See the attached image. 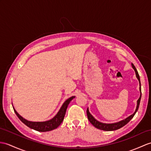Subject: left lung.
<instances>
[{"label": "left lung", "mask_w": 151, "mask_h": 151, "mask_svg": "<svg viewBox=\"0 0 151 151\" xmlns=\"http://www.w3.org/2000/svg\"><path fill=\"white\" fill-rule=\"evenodd\" d=\"M132 68L134 69L135 73H136V75L137 78L138 80V81L139 82V91H140V96L139 98V99L137 101V106H136V111L134 113H133L132 115L129 116L128 118L124 120H122L119 122H117V123H114V124H104V123H101V122L97 121L95 118H94L93 116L90 114L88 108L87 109V118H88L89 121L91 122L93 126H94L96 128L100 129V130H103V131H114V130H117V129H120L121 127H124V125L127 124L128 122L130 121L131 119L134 117V114H136V112H137L139 106V103H140V100H141V97H142V91H141V84H140V79H139V76L138 73L136 70L135 66L134 64H132Z\"/></svg>", "instance_id": "1"}]
</instances>
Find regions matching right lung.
<instances>
[{
    "label": "right lung",
    "mask_w": 151,
    "mask_h": 151,
    "mask_svg": "<svg viewBox=\"0 0 151 151\" xmlns=\"http://www.w3.org/2000/svg\"><path fill=\"white\" fill-rule=\"evenodd\" d=\"M74 98L75 96H71L66 100L65 102L63 104L62 106L61 107L57 115H56L54 118H52L51 120L46 121V122H33L27 121L25 120L24 118H23L21 116H20L19 114L15 111V109L13 108V109L17 116H18V118L20 120V121L23 122V123L26 125H27L28 127L33 129L34 130L39 131V132L50 131L53 130L55 129H57L58 126L61 124L62 121L64 120L65 112H66V110H67L68 105L70 103V101L74 99Z\"/></svg>",
    "instance_id": "1"
}]
</instances>
